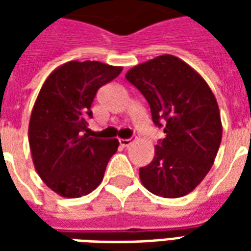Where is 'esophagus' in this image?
I'll return each mask as SVG.
<instances>
[{
	"label": "esophagus",
	"mask_w": 251,
	"mask_h": 251,
	"mask_svg": "<svg viewBox=\"0 0 251 251\" xmlns=\"http://www.w3.org/2000/svg\"><path fill=\"white\" fill-rule=\"evenodd\" d=\"M131 138H121L120 140V144H121V147H124V148H127L129 145H131Z\"/></svg>",
	"instance_id": "1"
}]
</instances>
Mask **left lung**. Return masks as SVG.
Listing matches in <instances>:
<instances>
[{"label":"left lung","mask_w":251,"mask_h":251,"mask_svg":"<svg viewBox=\"0 0 251 251\" xmlns=\"http://www.w3.org/2000/svg\"><path fill=\"white\" fill-rule=\"evenodd\" d=\"M151 106L153 122L165 138L152 163L140 168L142 185L163 198H181L203 181L222 141L221 111L199 72L174 55L137 64L126 72Z\"/></svg>","instance_id":"left-lung-1"}]
</instances>
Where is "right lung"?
Wrapping results in <instances>:
<instances>
[{"instance_id":"right-lung-1","label":"right lung","mask_w":251,"mask_h":251,"mask_svg":"<svg viewBox=\"0 0 251 251\" xmlns=\"http://www.w3.org/2000/svg\"><path fill=\"white\" fill-rule=\"evenodd\" d=\"M122 67L71 60L48 75L30 114L28 140L36 172L63 198H82L103 180L117 152V138L90 137L87 120L99 87L117 77Z\"/></svg>"}]
</instances>
